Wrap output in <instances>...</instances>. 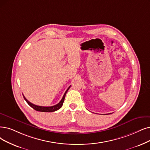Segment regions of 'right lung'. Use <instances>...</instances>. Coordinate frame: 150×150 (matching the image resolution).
Masks as SVG:
<instances>
[{
  "label": "right lung",
  "mask_w": 150,
  "mask_h": 150,
  "mask_svg": "<svg viewBox=\"0 0 150 150\" xmlns=\"http://www.w3.org/2000/svg\"><path fill=\"white\" fill-rule=\"evenodd\" d=\"M71 86L68 88V89L67 90V91L65 92L63 97L62 98V99L61 100V101H59V102L54 105V106H38V105H35L34 104H33L32 103L29 102V101L25 97V96H24L23 95V97L24 98H25V100H26V101L27 102V103L31 106L32 107L33 109H34L35 110H36L38 111H40V112H53V111H57L58 110H59V108H61V107L63 105V103L64 102V98H65V96H66V94H67L68 91L69 90V88H70Z\"/></svg>",
  "instance_id": "obj_1"
}]
</instances>
